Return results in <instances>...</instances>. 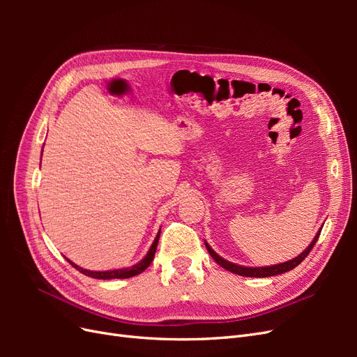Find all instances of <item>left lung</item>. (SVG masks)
I'll use <instances>...</instances> for the list:
<instances>
[{"mask_svg":"<svg viewBox=\"0 0 357 357\" xmlns=\"http://www.w3.org/2000/svg\"><path fill=\"white\" fill-rule=\"evenodd\" d=\"M321 228H323V226H321ZM320 232H321V229L314 235V238H312L310 245L301 255H298L294 259H290V261H287V262H282V264L271 265V266H256L255 268V266H244V265H238V264H232V262L226 261V259H223L222 256H219L218 253H215L213 248L208 245L207 241H205V247H207V250H208V253L211 255V257L214 259V261L218 262L222 268L228 269V271H231L234 274L243 275V277H259V278H262V277H273V275L283 274V273L290 271V269H294L295 266H298L308 256V253L311 252V248L316 245Z\"/></svg>","mask_w":357,"mask_h":357,"instance_id":"1","label":"left lung"}]
</instances>
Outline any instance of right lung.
Segmentation results:
<instances>
[{"label":"right lung","mask_w":357,"mask_h":357,"mask_svg":"<svg viewBox=\"0 0 357 357\" xmlns=\"http://www.w3.org/2000/svg\"><path fill=\"white\" fill-rule=\"evenodd\" d=\"M43 155V152H41ZM159 235H160V229L156 235L155 241L152 243V245H150L147 255L139 261L138 264L132 265V266H126V268H119V269H109V271H89V269H83L82 266L75 265L74 262H71L70 259H67V261L77 269V271H80L82 274L88 275V277H92V278H100V280H112V278H129V277H134V275H138L142 274L144 269L152 264L153 257H155V253H156V247H158V241H159Z\"/></svg>","instance_id":"right-lung-1"}]
</instances>
